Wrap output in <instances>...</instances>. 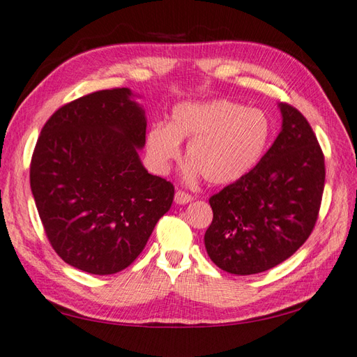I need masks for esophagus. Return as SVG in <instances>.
<instances>
[{
	"mask_svg": "<svg viewBox=\"0 0 357 357\" xmlns=\"http://www.w3.org/2000/svg\"><path fill=\"white\" fill-rule=\"evenodd\" d=\"M192 199L194 197L191 194L181 191V189H178V191L176 192V197H174V200H176V203H178V205H186V203H189Z\"/></svg>",
	"mask_w": 357,
	"mask_h": 357,
	"instance_id": "34e87169",
	"label": "esophagus"
}]
</instances>
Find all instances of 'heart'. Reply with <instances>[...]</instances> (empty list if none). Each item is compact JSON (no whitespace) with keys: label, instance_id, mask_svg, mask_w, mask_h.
I'll list each match as a JSON object with an SVG mask.
<instances>
[{"label":"heart","instance_id":"heart-1","mask_svg":"<svg viewBox=\"0 0 357 357\" xmlns=\"http://www.w3.org/2000/svg\"><path fill=\"white\" fill-rule=\"evenodd\" d=\"M271 126L259 109L231 100L176 106L169 125L157 123L146 137L148 152L165 171L188 144L189 172H200L211 185L234 183L257 165L270 140Z\"/></svg>","mask_w":357,"mask_h":357}]
</instances>
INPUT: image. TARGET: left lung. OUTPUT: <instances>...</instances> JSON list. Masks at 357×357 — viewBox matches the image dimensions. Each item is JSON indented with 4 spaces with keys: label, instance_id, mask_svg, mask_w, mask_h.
<instances>
[{
    "label": "left lung",
    "instance_id": "1",
    "mask_svg": "<svg viewBox=\"0 0 357 357\" xmlns=\"http://www.w3.org/2000/svg\"><path fill=\"white\" fill-rule=\"evenodd\" d=\"M282 130L254 168L209 199V259L248 275L293 256L314 229L325 186V158L307 119L280 103Z\"/></svg>",
    "mask_w": 357,
    "mask_h": 357
}]
</instances>
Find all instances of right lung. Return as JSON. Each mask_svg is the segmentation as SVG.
<instances>
[{
  "label": "right lung",
  "mask_w": 357,
  "mask_h": 357,
  "mask_svg": "<svg viewBox=\"0 0 357 357\" xmlns=\"http://www.w3.org/2000/svg\"><path fill=\"white\" fill-rule=\"evenodd\" d=\"M128 87L87 93L50 115L31 160V189L46 237L66 264L107 275L140 256L174 185L151 176L137 149L144 111Z\"/></svg>",
  "instance_id": "right-lung-1"
}]
</instances>
